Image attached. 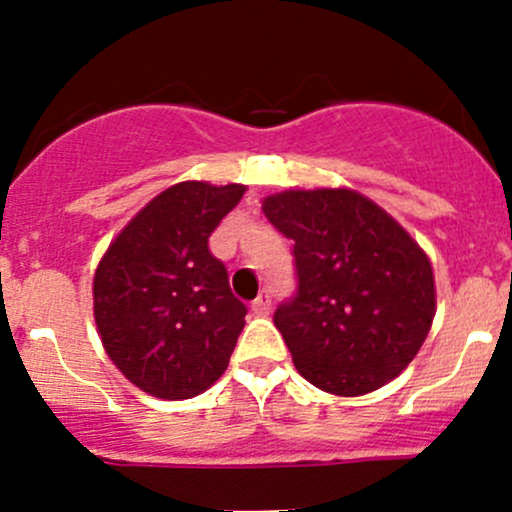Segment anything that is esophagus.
<instances>
[{"label": "esophagus", "instance_id": "1", "mask_svg": "<svg viewBox=\"0 0 512 512\" xmlns=\"http://www.w3.org/2000/svg\"><path fill=\"white\" fill-rule=\"evenodd\" d=\"M270 309H272V294H270V289H265L260 297L252 301V311H255L257 316H267L270 314Z\"/></svg>", "mask_w": 512, "mask_h": 512}]
</instances>
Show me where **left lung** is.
Instances as JSON below:
<instances>
[{"mask_svg": "<svg viewBox=\"0 0 512 512\" xmlns=\"http://www.w3.org/2000/svg\"><path fill=\"white\" fill-rule=\"evenodd\" d=\"M294 240L297 292L274 326L311 385L373 392L410 365L434 319V274L410 235L348 188L284 191L262 206Z\"/></svg>", "mask_w": 512, "mask_h": 512, "instance_id": "obj_1", "label": "left lung"}]
</instances>
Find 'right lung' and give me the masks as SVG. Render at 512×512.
<instances>
[{"instance_id":"add662e5","label":"right lung","mask_w":512,"mask_h":512,"mask_svg":"<svg viewBox=\"0 0 512 512\" xmlns=\"http://www.w3.org/2000/svg\"><path fill=\"white\" fill-rule=\"evenodd\" d=\"M245 186L184 181L142 208L107 247L93 282L102 346L129 383L188 400L228 368L247 306L208 238Z\"/></svg>"}]
</instances>
